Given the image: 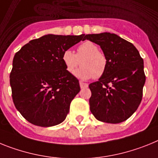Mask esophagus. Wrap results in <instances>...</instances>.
<instances>
[{
  "label": "esophagus",
  "instance_id": "esophagus-1",
  "mask_svg": "<svg viewBox=\"0 0 158 158\" xmlns=\"http://www.w3.org/2000/svg\"><path fill=\"white\" fill-rule=\"evenodd\" d=\"M79 85H80L81 88H85V87H88V84L86 83H83V81H79Z\"/></svg>",
  "mask_w": 158,
  "mask_h": 158
}]
</instances>
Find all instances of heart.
<instances>
[{
	"instance_id": "1",
	"label": "heart",
	"mask_w": 158,
	"mask_h": 158,
	"mask_svg": "<svg viewBox=\"0 0 158 158\" xmlns=\"http://www.w3.org/2000/svg\"><path fill=\"white\" fill-rule=\"evenodd\" d=\"M62 61L68 73L74 74L82 64V68L76 72V76L81 79L90 78L98 79L104 75L107 68V60L103 53L100 52L98 45L91 41L81 44L75 53L71 49L63 52Z\"/></svg>"
}]
</instances>
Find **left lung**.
Segmentation results:
<instances>
[{"label":"left lung","mask_w":158,"mask_h":158,"mask_svg":"<svg viewBox=\"0 0 158 158\" xmlns=\"http://www.w3.org/2000/svg\"><path fill=\"white\" fill-rule=\"evenodd\" d=\"M84 38L99 45L107 60L104 75L89 85L90 111L103 123H123L142 101L145 82L143 60L133 44L116 34H88Z\"/></svg>","instance_id":"left-lung-1"}]
</instances>
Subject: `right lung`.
I'll return each instance as SVG.
<instances>
[{
	"label": "right lung",
	"mask_w": 158,
	"mask_h": 158,
	"mask_svg": "<svg viewBox=\"0 0 158 158\" xmlns=\"http://www.w3.org/2000/svg\"><path fill=\"white\" fill-rule=\"evenodd\" d=\"M81 40H85L84 34H48L29 41L15 54L12 96L17 110L30 123L49 127L65 120L80 87L66 70L62 55Z\"/></svg>",
	"instance_id": "add662e5"
}]
</instances>
